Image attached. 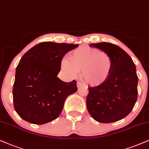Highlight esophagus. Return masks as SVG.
Segmentation results:
<instances>
[{"instance_id": "esophagus-1", "label": "esophagus", "mask_w": 149, "mask_h": 149, "mask_svg": "<svg viewBox=\"0 0 149 149\" xmlns=\"http://www.w3.org/2000/svg\"><path fill=\"white\" fill-rule=\"evenodd\" d=\"M82 85H83V84L81 83V82H77V86H78V88L80 87V86H82Z\"/></svg>"}]
</instances>
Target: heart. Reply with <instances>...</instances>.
Segmentation results:
<instances>
[{"mask_svg": "<svg viewBox=\"0 0 149 149\" xmlns=\"http://www.w3.org/2000/svg\"><path fill=\"white\" fill-rule=\"evenodd\" d=\"M113 61L111 55L98 49L83 46L71 52L69 58L61 61V70L66 77L75 78L81 70V77L91 86H99L108 80Z\"/></svg>", "mask_w": 149, "mask_h": 149, "instance_id": "1", "label": "heart"}]
</instances>
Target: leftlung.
<instances>
[{
	"label": "left lung",
	"mask_w": 149,
	"mask_h": 149,
	"mask_svg": "<svg viewBox=\"0 0 149 149\" xmlns=\"http://www.w3.org/2000/svg\"><path fill=\"white\" fill-rule=\"evenodd\" d=\"M91 47L109 54L113 66L108 80L101 85L88 88L86 107L92 118L102 123H111L128 116L137 99L136 67L122 49L109 42L91 43Z\"/></svg>",
	"instance_id": "obj_1"
}]
</instances>
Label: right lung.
Returning <instances> with one entry per match:
<instances>
[{
  "instance_id": "obj_1",
  "label": "right lung",
  "mask_w": 149,
  "mask_h": 149,
  "mask_svg": "<svg viewBox=\"0 0 149 149\" xmlns=\"http://www.w3.org/2000/svg\"><path fill=\"white\" fill-rule=\"evenodd\" d=\"M78 45L44 42L25 53L16 67L13 87L14 107L20 118L36 125L56 120L69 95L75 93L76 80L57 77L64 56Z\"/></svg>"
}]
</instances>
